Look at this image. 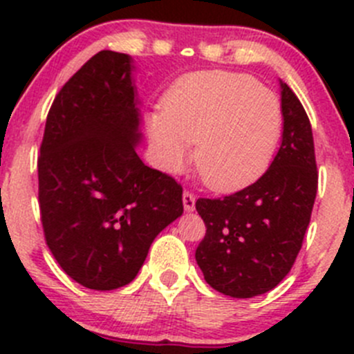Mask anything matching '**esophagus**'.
Wrapping results in <instances>:
<instances>
[{"mask_svg": "<svg viewBox=\"0 0 354 354\" xmlns=\"http://www.w3.org/2000/svg\"><path fill=\"white\" fill-rule=\"evenodd\" d=\"M195 200L197 198H195V195L192 194V192H183V207L187 212H192V210L195 209Z\"/></svg>", "mask_w": 354, "mask_h": 354, "instance_id": "1", "label": "esophagus"}]
</instances>
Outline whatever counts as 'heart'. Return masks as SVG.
Listing matches in <instances>:
<instances>
[{
  "label": "heart",
  "mask_w": 354,
  "mask_h": 354,
  "mask_svg": "<svg viewBox=\"0 0 354 354\" xmlns=\"http://www.w3.org/2000/svg\"><path fill=\"white\" fill-rule=\"evenodd\" d=\"M279 97L253 77L202 71L181 80L149 118V137L164 171L181 169L195 145V169L207 187L236 190L262 176L283 133Z\"/></svg>",
  "instance_id": "1"
}]
</instances>
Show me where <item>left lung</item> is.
Wrapping results in <instances>:
<instances>
[{
	"label": "left lung",
	"mask_w": 354,
	"mask_h": 354,
	"mask_svg": "<svg viewBox=\"0 0 354 354\" xmlns=\"http://www.w3.org/2000/svg\"><path fill=\"white\" fill-rule=\"evenodd\" d=\"M283 142L269 169L224 198H198L205 236L195 252L207 284L233 298L270 291L301 250L319 185L312 124L281 82Z\"/></svg>",
	"instance_id": "8db88e82"
}]
</instances>
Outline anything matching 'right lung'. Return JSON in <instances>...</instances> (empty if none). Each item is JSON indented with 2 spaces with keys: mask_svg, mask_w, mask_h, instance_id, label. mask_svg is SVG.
<instances>
[{
  "mask_svg": "<svg viewBox=\"0 0 354 354\" xmlns=\"http://www.w3.org/2000/svg\"><path fill=\"white\" fill-rule=\"evenodd\" d=\"M131 58L99 51L55 97L37 159L46 243L82 286L135 279L152 241L183 214V188L145 166Z\"/></svg>",
  "mask_w": 354,
  "mask_h": 354,
  "instance_id": "right-lung-1",
  "label": "right lung"
}]
</instances>
